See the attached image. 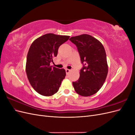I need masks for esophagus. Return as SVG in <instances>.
<instances>
[{"label":"esophagus","mask_w":135,"mask_h":135,"mask_svg":"<svg viewBox=\"0 0 135 135\" xmlns=\"http://www.w3.org/2000/svg\"><path fill=\"white\" fill-rule=\"evenodd\" d=\"M70 71V69H66V74H68V73Z\"/></svg>","instance_id":"1"}]
</instances>
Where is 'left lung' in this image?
<instances>
[{"instance_id":"1","label":"left lung","mask_w":135,"mask_h":135,"mask_svg":"<svg viewBox=\"0 0 135 135\" xmlns=\"http://www.w3.org/2000/svg\"><path fill=\"white\" fill-rule=\"evenodd\" d=\"M76 45L83 68L79 79L73 82L78 95L87 97L96 93L103 86L108 73V65L103 45L88 34L73 36L69 39Z\"/></svg>"}]
</instances>
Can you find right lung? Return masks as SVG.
Masks as SVG:
<instances>
[{
  "label": "right lung",
  "instance_id": "right-lung-1",
  "mask_svg": "<svg viewBox=\"0 0 135 135\" xmlns=\"http://www.w3.org/2000/svg\"><path fill=\"white\" fill-rule=\"evenodd\" d=\"M69 38L49 33L32 43L27 55L26 72L32 87L40 95L51 96L59 91L66 71L64 69L52 68L50 63L57 55L59 47Z\"/></svg>",
  "mask_w": 135,
  "mask_h": 135
}]
</instances>
